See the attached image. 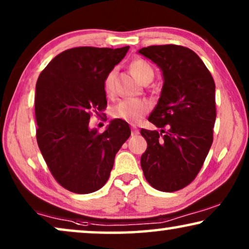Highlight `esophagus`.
<instances>
[{
    "label": "esophagus",
    "mask_w": 249,
    "mask_h": 249,
    "mask_svg": "<svg viewBox=\"0 0 249 249\" xmlns=\"http://www.w3.org/2000/svg\"><path fill=\"white\" fill-rule=\"evenodd\" d=\"M131 129H132V136H136V135H138V134H139L138 128L136 127L135 124H132V125H131Z\"/></svg>",
    "instance_id": "obj_1"
}]
</instances>
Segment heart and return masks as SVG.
Instances as JSON below:
<instances>
[{
  "instance_id": "1",
  "label": "heart",
  "mask_w": 249,
  "mask_h": 249,
  "mask_svg": "<svg viewBox=\"0 0 249 249\" xmlns=\"http://www.w3.org/2000/svg\"><path fill=\"white\" fill-rule=\"evenodd\" d=\"M130 71L139 83H144L146 79H153L154 78V71L147 62L142 60H136L130 64ZM115 72L111 71L105 78L104 90L110 94L114 87ZM148 111V104L145 101L138 100V98H128L124 100L115 105L112 110V115L115 119L136 124L144 117L146 112Z\"/></svg>"
}]
</instances>
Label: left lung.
I'll return each mask as SVG.
<instances>
[{
	"label": "left lung",
	"instance_id": "8db88e82",
	"mask_svg": "<svg viewBox=\"0 0 249 249\" xmlns=\"http://www.w3.org/2000/svg\"><path fill=\"white\" fill-rule=\"evenodd\" d=\"M162 71L163 87L148 121L161 130L142 129L147 148L141 165L149 185L177 192L199 172L213 142L215 84L194 51L155 45L138 51Z\"/></svg>",
	"mask_w": 249,
	"mask_h": 249
}]
</instances>
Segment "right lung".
Returning a JSON list of instances; mask_svg holds the SVG:
<instances>
[{
	"label": "right lung",
	"mask_w": 249,
	"mask_h": 249,
	"mask_svg": "<svg viewBox=\"0 0 249 249\" xmlns=\"http://www.w3.org/2000/svg\"><path fill=\"white\" fill-rule=\"evenodd\" d=\"M121 49L74 47L56 55L36 83L37 142L51 173L61 186L77 194L102 188L114 158L130 136L129 124L110 121L104 132L89 128L90 111L107 107L104 81L124 59Z\"/></svg>",
	"instance_id": "1"
}]
</instances>
